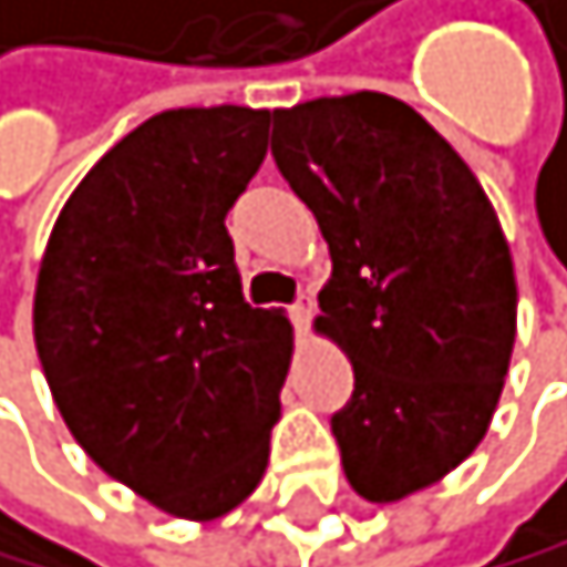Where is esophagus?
<instances>
[{"label": "esophagus", "instance_id": "esophagus-1", "mask_svg": "<svg viewBox=\"0 0 567 567\" xmlns=\"http://www.w3.org/2000/svg\"><path fill=\"white\" fill-rule=\"evenodd\" d=\"M310 313H313V296H310V292H300V296H296V303L289 307V318H292L296 328H300V332L307 328Z\"/></svg>", "mask_w": 567, "mask_h": 567}]
</instances>
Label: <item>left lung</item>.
I'll list each match as a JSON object with an SVG mask.
<instances>
[{
    "mask_svg": "<svg viewBox=\"0 0 567 567\" xmlns=\"http://www.w3.org/2000/svg\"><path fill=\"white\" fill-rule=\"evenodd\" d=\"M271 156L332 254L318 328L353 364L332 414L371 504L432 486L489 429L515 347L511 249L468 164L382 92L271 113Z\"/></svg>",
    "mask_w": 567,
    "mask_h": 567,
    "instance_id": "1",
    "label": "left lung"
}]
</instances>
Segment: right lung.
<instances>
[{"instance_id":"right-lung-1","label":"right lung","mask_w":567,"mask_h":567,"mask_svg":"<svg viewBox=\"0 0 567 567\" xmlns=\"http://www.w3.org/2000/svg\"><path fill=\"white\" fill-rule=\"evenodd\" d=\"M271 113L164 110L85 174L49 235L34 347L66 429L110 478L206 522L267 468L292 324L249 307L225 217Z\"/></svg>"}]
</instances>
